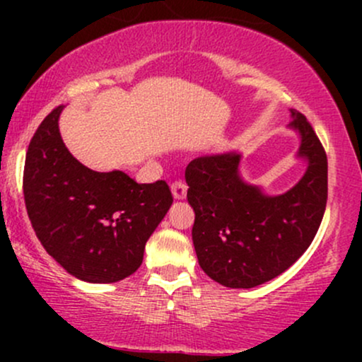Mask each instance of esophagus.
<instances>
[{
    "label": "esophagus",
    "mask_w": 362,
    "mask_h": 362,
    "mask_svg": "<svg viewBox=\"0 0 362 362\" xmlns=\"http://www.w3.org/2000/svg\"><path fill=\"white\" fill-rule=\"evenodd\" d=\"M170 189H172V194H173V197H175V199H185V195H187V184H185V182L175 180L172 184V187H170Z\"/></svg>",
    "instance_id": "esophagus-1"
}]
</instances>
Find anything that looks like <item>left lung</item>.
<instances>
[{
	"label": "left lung",
	"instance_id": "left-lung-1",
	"mask_svg": "<svg viewBox=\"0 0 362 362\" xmlns=\"http://www.w3.org/2000/svg\"><path fill=\"white\" fill-rule=\"evenodd\" d=\"M300 132L305 175L281 195H265L238 173V153L195 158L187 165V199L194 207L192 240L211 279L248 289L289 269L313 242L327 206V155L311 124L291 110Z\"/></svg>",
	"mask_w": 362,
	"mask_h": 362
}]
</instances>
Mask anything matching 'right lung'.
<instances>
[{
	"label": "right lung",
	"instance_id": "right-lung-1",
	"mask_svg": "<svg viewBox=\"0 0 362 362\" xmlns=\"http://www.w3.org/2000/svg\"><path fill=\"white\" fill-rule=\"evenodd\" d=\"M56 107L37 127L23 168L27 214L45 252L71 276L109 284L143 264L144 245L172 206L165 180L138 184L95 172L62 143Z\"/></svg>",
	"mask_w": 362,
	"mask_h": 362
}]
</instances>
